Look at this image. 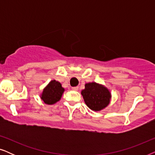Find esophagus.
<instances>
[{"label":"esophagus","mask_w":155,"mask_h":155,"mask_svg":"<svg viewBox=\"0 0 155 155\" xmlns=\"http://www.w3.org/2000/svg\"><path fill=\"white\" fill-rule=\"evenodd\" d=\"M78 87H72V90H74V91H77L78 90Z\"/></svg>","instance_id":"esophagus-1"}]
</instances>
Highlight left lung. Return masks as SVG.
<instances>
[{
    "label": "left lung",
    "instance_id": "1",
    "mask_svg": "<svg viewBox=\"0 0 155 155\" xmlns=\"http://www.w3.org/2000/svg\"><path fill=\"white\" fill-rule=\"evenodd\" d=\"M81 94L87 106L93 111L103 109L109 104L111 98L109 90L105 87L95 82L86 84Z\"/></svg>",
    "mask_w": 155,
    "mask_h": 155
}]
</instances>
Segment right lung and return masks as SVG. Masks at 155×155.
<instances>
[{
  "label": "right lung",
  "instance_id": "right-lung-1",
  "mask_svg": "<svg viewBox=\"0 0 155 155\" xmlns=\"http://www.w3.org/2000/svg\"><path fill=\"white\" fill-rule=\"evenodd\" d=\"M64 89L61 87L60 82L52 80L44 89L41 95L42 100L47 104H53L60 100Z\"/></svg>",
  "mask_w": 155,
  "mask_h": 155
}]
</instances>
